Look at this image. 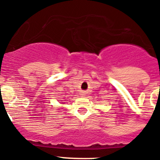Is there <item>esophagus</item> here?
Wrapping results in <instances>:
<instances>
[{"instance_id":"obj_1","label":"esophagus","mask_w":160,"mask_h":160,"mask_svg":"<svg viewBox=\"0 0 160 160\" xmlns=\"http://www.w3.org/2000/svg\"><path fill=\"white\" fill-rule=\"evenodd\" d=\"M85 94H85L84 91H82L81 94H80V95H82V96H85Z\"/></svg>"}]
</instances>
